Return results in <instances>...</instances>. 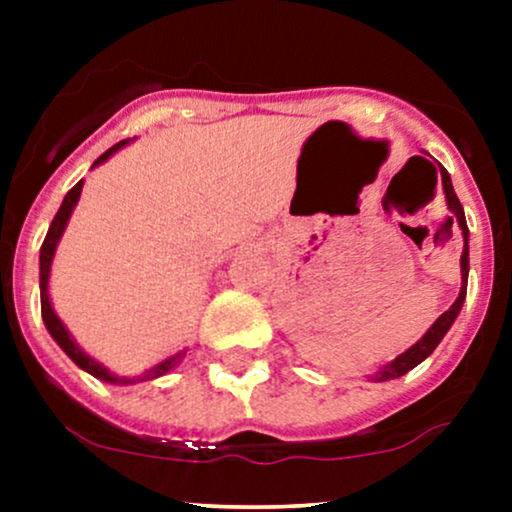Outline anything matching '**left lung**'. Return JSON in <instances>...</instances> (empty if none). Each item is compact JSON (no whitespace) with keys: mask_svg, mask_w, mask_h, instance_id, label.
Instances as JSON below:
<instances>
[{"mask_svg":"<svg viewBox=\"0 0 512 512\" xmlns=\"http://www.w3.org/2000/svg\"><path fill=\"white\" fill-rule=\"evenodd\" d=\"M440 180H443V192H445V202H448V209L452 211V216H448V221H445V226L452 228V223H457L462 231V238H464V250H462V260H460V267H462V289H460V296H457V301L450 305L448 310H445L443 315L438 317L436 322L431 325V330H428L424 337L419 339L411 349L404 351V354H399L395 361H390L387 366H383L378 370L375 375H370V380H375V383H385V380H395L399 375L409 373L411 368L419 366L424 358H428L436 351V346L440 344V339L448 334V330L452 327V322H455V317L460 315L462 310V303H464V296H467V276H469V228H467V221H464V209L460 204V199H457L455 190H452V182H450V175L448 170L440 166Z\"/></svg>","mask_w":512,"mask_h":512,"instance_id":"obj_1","label":"left lung"}]
</instances>
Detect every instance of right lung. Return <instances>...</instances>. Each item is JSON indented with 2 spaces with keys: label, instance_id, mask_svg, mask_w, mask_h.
<instances>
[{
  "label": "right lung",
  "instance_id": "obj_1",
  "mask_svg": "<svg viewBox=\"0 0 512 512\" xmlns=\"http://www.w3.org/2000/svg\"><path fill=\"white\" fill-rule=\"evenodd\" d=\"M127 142H129V139H122V142H117L115 146H110V149L105 151L103 156L96 158V163H93V168L101 166L103 161H108V158L113 156L117 149H122V146H125ZM81 187H84V180L76 182L72 190H69L67 195H64L62 207L57 209L55 219H52L50 228H48V236H45V240H43V248H40V313H43L45 327H48V332L52 334V339H55V342L62 346L64 354L72 358V361H74L76 366H79L81 370H86V373H91L93 378L105 380V383H115V385H129V383H137V380H154V378H161V375H166L168 370H173L175 366H178L180 358L185 356V351H180V354L166 358V361H161V363H158V366H154L151 370H146V373L139 375V378H120V375L110 373V370L105 368L103 363H98L96 358H91L88 354H84V349H79V344L74 342L72 334L67 332V327L62 325V320L55 315V310H52V303H50V296H48V279H50L52 257H55L57 243H60L64 228H67L69 216H72L76 202H79Z\"/></svg>",
  "mask_w": 512,
  "mask_h": 512
}]
</instances>
